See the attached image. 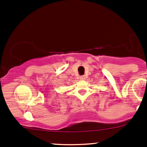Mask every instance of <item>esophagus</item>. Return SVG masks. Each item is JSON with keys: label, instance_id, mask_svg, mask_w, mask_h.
Masks as SVG:
<instances>
[{"label": "esophagus", "instance_id": "1", "mask_svg": "<svg viewBox=\"0 0 147 147\" xmlns=\"http://www.w3.org/2000/svg\"><path fill=\"white\" fill-rule=\"evenodd\" d=\"M80 80H85V77H84V76H81V77H80Z\"/></svg>", "mask_w": 147, "mask_h": 147}]
</instances>
